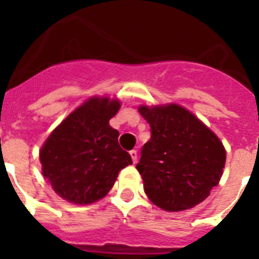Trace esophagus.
<instances>
[{"mask_svg": "<svg viewBox=\"0 0 259 259\" xmlns=\"http://www.w3.org/2000/svg\"><path fill=\"white\" fill-rule=\"evenodd\" d=\"M130 155H131V158H132V162H134V163H136V161H137V152H136V150H131V152H130Z\"/></svg>", "mask_w": 259, "mask_h": 259, "instance_id": "esophagus-1", "label": "esophagus"}]
</instances>
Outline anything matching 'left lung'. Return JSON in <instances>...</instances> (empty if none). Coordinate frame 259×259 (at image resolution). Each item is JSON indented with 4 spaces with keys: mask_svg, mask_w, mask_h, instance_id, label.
I'll return each mask as SVG.
<instances>
[{
    "mask_svg": "<svg viewBox=\"0 0 259 259\" xmlns=\"http://www.w3.org/2000/svg\"><path fill=\"white\" fill-rule=\"evenodd\" d=\"M152 137L136 164L144 191L166 211L191 209L218 185L226 150L214 132L179 105L140 106Z\"/></svg>",
    "mask_w": 259,
    "mask_h": 259,
    "instance_id": "left-lung-1",
    "label": "left lung"
}]
</instances>
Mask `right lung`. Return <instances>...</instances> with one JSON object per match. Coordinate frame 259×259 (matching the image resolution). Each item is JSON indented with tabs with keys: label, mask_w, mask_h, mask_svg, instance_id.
Masks as SVG:
<instances>
[{
	"label": "right lung",
	"mask_w": 259,
	"mask_h": 259,
	"mask_svg": "<svg viewBox=\"0 0 259 259\" xmlns=\"http://www.w3.org/2000/svg\"><path fill=\"white\" fill-rule=\"evenodd\" d=\"M119 109L118 100L89 98L48 137L40 150L42 175L59 197L77 205L96 202L132 163L109 124Z\"/></svg>",
	"instance_id": "right-lung-1"
}]
</instances>
